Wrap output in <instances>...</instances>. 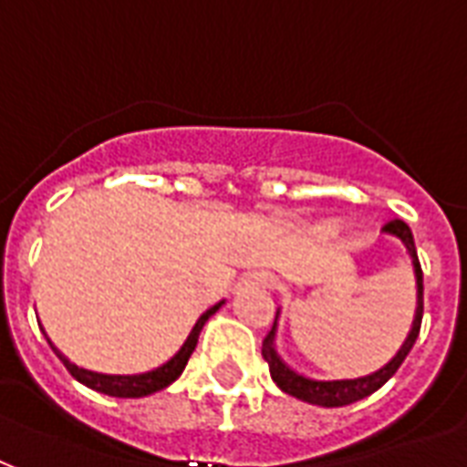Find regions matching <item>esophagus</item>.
<instances>
[{"label":"esophagus","mask_w":467,"mask_h":467,"mask_svg":"<svg viewBox=\"0 0 467 467\" xmlns=\"http://www.w3.org/2000/svg\"><path fill=\"white\" fill-rule=\"evenodd\" d=\"M255 278L261 280L263 285H271V283H273V278H271V275H268V273H258V275H255Z\"/></svg>","instance_id":"1"}]
</instances>
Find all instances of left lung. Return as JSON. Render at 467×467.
I'll use <instances>...</instances> for the list:
<instances>
[{
	"label": "left lung",
	"mask_w": 467,
	"mask_h": 467,
	"mask_svg": "<svg viewBox=\"0 0 467 467\" xmlns=\"http://www.w3.org/2000/svg\"><path fill=\"white\" fill-rule=\"evenodd\" d=\"M384 234L396 236L401 244H404L409 255H411L413 273H416V315H413L411 332H409L406 342L401 345V349L391 357V362L384 364L381 369L371 371V374H367V377H357V379L317 381V379H310V377H303V374H297V371L290 369V367L280 359L278 352H275V322H273L271 332H268L265 339H263L261 352H263V359L268 362L273 381H275L285 394L296 396V399L307 401V404L327 406V409L354 404V401H359V399H364V396L374 394L377 389L384 387V384L394 377L396 369L404 364L406 354L411 352L413 342H416V337H419L420 320H423V271H420L419 255H416L413 234L404 221L394 219V221H389V223H384ZM275 320H278V315H275Z\"/></svg>",
	"instance_id": "8db88e82"
}]
</instances>
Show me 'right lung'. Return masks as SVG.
Wrapping results in <instances>:
<instances>
[{
  "mask_svg": "<svg viewBox=\"0 0 467 467\" xmlns=\"http://www.w3.org/2000/svg\"><path fill=\"white\" fill-rule=\"evenodd\" d=\"M221 305H223V300L213 305V307H209V310L196 320V325L192 327V332H189L187 342L182 345L180 352L174 354L170 362L162 364V367H157V369L152 371H145V374H100V371L83 369V367H76L73 362H68V357H63L51 342H48V345H51V349L58 354V359L63 362V367L71 371L73 379H78L80 384H86L88 389H93V391H100V394L108 396H118V399H140V396L154 394V391H160V389L170 387L171 381L180 377L182 371H184V367H187L189 357L194 352L196 342H199V332H202L206 320L219 310Z\"/></svg>",
  "mask_w": 467,
  "mask_h": 467,
  "instance_id": "add662e5",
  "label": "right lung"
}]
</instances>
